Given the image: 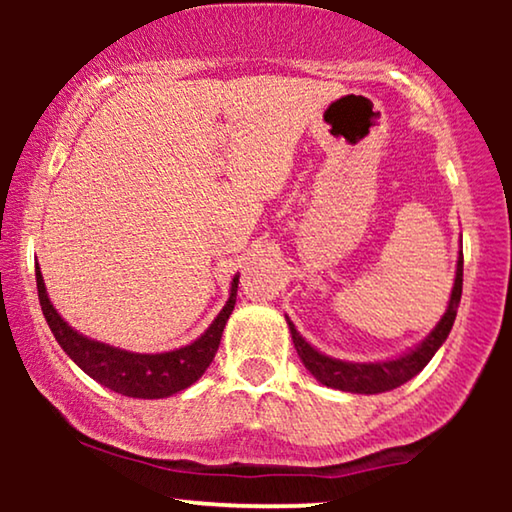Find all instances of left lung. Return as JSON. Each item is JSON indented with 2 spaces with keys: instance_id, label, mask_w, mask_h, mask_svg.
I'll use <instances>...</instances> for the list:
<instances>
[{
  "instance_id": "1",
  "label": "left lung",
  "mask_w": 512,
  "mask_h": 512,
  "mask_svg": "<svg viewBox=\"0 0 512 512\" xmlns=\"http://www.w3.org/2000/svg\"><path fill=\"white\" fill-rule=\"evenodd\" d=\"M461 284H464V254L459 251L457 277H454L450 305H447L443 319L438 321V326L433 328V331L426 335L415 349H410L408 354H401L398 359L375 361V363H354V361L331 359V356L317 352L310 342H305L303 335H300L296 331V326H293V321L286 317V321H289L291 338H293V347H296V352L300 356V361L305 363V368L310 370L321 384H326V387L352 391V394H382V391H391L412 380L417 373H422L426 363L433 359V354H436L440 345L447 340V335L452 331L454 319H457Z\"/></svg>"
}]
</instances>
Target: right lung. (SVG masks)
Listing matches in <instances>:
<instances>
[{
	"instance_id": "right-lung-1",
	"label": "right lung",
	"mask_w": 512,
	"mask_h": 512,
	"mask_svg": "<svg viewBox=\"0 0 512 512\" xmlns=\"http://www.w3.org/2000/svg\"><path fill=\"white\" fill-rule=\"evenodd\" d=\"M237 282H240V275L233 277L230 298L223 305L219 317L191 345L163 354H135L104 345V342L90 340L79 331H74L60 317L51 300H48L44 277H41V270L37 265V291L41 312H44L46 324L53 331L58 345L65 349V354L83 373L104 384L107 389L116 391V394L130 398H167L181 389L191 387L198 377H202V373L209 368V363H212L216 349L221 345L226 321L233 314Z\"/></svg>"
}]
</instances>
